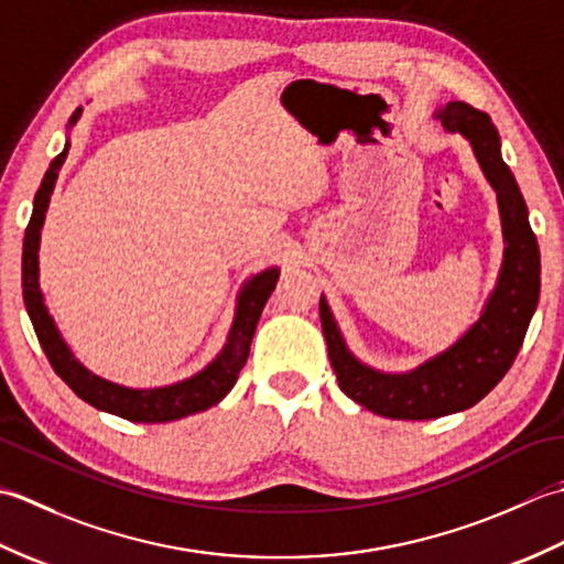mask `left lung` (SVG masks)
I'll use <instances>...</instances> for the list:
<instances>
[{"mask_svg":"<svg viewBox=\"0 0 564 564\" xmlns=\"http://www.w3.org/2000/svg\"><path fill=\"white\" fill-rule=\"evenodd\" d=\"M445 131L465 135L477 163L497 192L503 262L485 312L451 348L409 372H382L348 350L326 299L321 296V328L328 343L338 387L377 416L426 421L465 411L485 399L519 355L540 296V250L528 209L509 165L501 160L499 131L485 111L451 101L435 111Z\"/></svg>","mask_w":564,"mask_h":564,"instance_id":"1","label":"left lung"}]
</instances>
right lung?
Instances as JSON below:
<instances>
[{
	"label": "right lung",
	"instance_id": "obj_1",
	"mask_svg": "<svg viewBox=\"0 0 564 564\" xmlns=\"http://www.w3.org/2000/svg\"><path fill=\"white\" fill-rule=\"evenodd\" d=\"M83 107H79L73 117L70 126L77 123ZM67 151H70V141L65 143L63 153L55 155L51 167L45 170V177L33 199V214L26 226L24 236V256H21V286H24V304L31 316L33 330H36L41 348L45 358L53 365L57 377L73 389V392L87 401L99 411L113 413L126 421L135 423H167L192 416V413L206 411L209 406L218 404L228 392H231L238 372L243 370L250 352V340L256 336L258 318L265 308V302L274 292L280 270L268 268L243 284L238 294L234 326L228 330L224 350L204 367L202 372L192 375L182 382L167 384V387H153V389H131L109 379H101L95 372L79 362L73 350L67 348L61 330H57L53 316L48 314V306L43 302V292L39 286V246H41V228L45 221V212H48V202L57 180V170L63 167Z\"/></svg>",
	"mask_w": 564,
	"mask_h": 564
}]
</instances>
